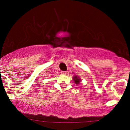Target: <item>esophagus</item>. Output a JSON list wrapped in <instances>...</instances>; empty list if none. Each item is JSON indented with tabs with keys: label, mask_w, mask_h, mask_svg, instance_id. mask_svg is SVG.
<instances>
[{
	"label": "esophagus",
	"mask_w": 130,
	"mask_h": 130,
	"mask_svg": "<svg viewBox=\"0 0 130 130\" xmlns=\"http://www.w3.org/2000/svg\"><path fill=\"white\" fill-rule=\"evenodd\" d=\"M68 73V72L67 71H61V74H63V75H66Z\"/></svg>",
	"instance_id": "obj_1"
}]
</instances>
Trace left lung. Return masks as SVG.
Listing matches in <instances>:
<instances>
[{"label":"left lung","instance_id":"obj_1","mask_svg":"<svg viewBox=\"0 0 130 130\" xmlns=\"http://www.w3.org/2000/svg\"><path fill=\"white\" fill-rule=\"evenodd\" d=\"M73 79L74 83H75V84H76L77 86V84H79L80 80V79H79V77H77V76L75 75V76H74L73 77Z\"/></svg>","mask_w":130,"mask_h":130}]
</instances>
